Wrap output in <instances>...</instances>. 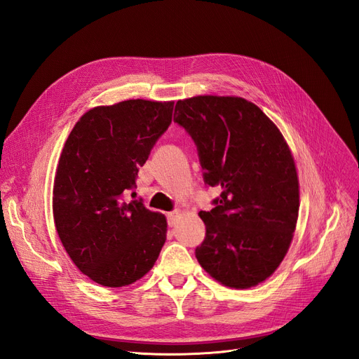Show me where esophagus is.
Wrapping results in <instances>:
<instances>
[{
	"label": "esophagus",
	"instance_id": "34e87169",
	"mask_svg": "<svg viewBox=\"0 0 359 359\" xmlns=\"http://www.w3.org/2000/svg\"><path fill=\"white\" fill-rule=\"evenodd\" d=\"M177 217H179V213H177V212H168V213H167L168 225H170V226H175L176 222H177Z\"/></svg>",
	"mask_w": 359,
	"mask_h": 359
}]
</instances>
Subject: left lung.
<instances>
[{"label":"left lung","mask_w":359,"mask_h":359,"mask_svg":"<svg viewBox=\"0 0 359 359\" xmlns=\"http://www.w3.org/2000/svg\"><path fill=\"white\" fill-rule=\"evenodd\" d=\"M175 122L198 147L204 182L222 189L200 212L205 238L201 267L228 287L248 289L279 269L294 238L299 209L295 161L276 123L241 97L179 100Z\"/></svg>","instance_id":"obj_1"}]
</instances>
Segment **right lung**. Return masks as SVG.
<instances>
[{"mask_svg": "<svg viewBox=\"0 0 359 359\" xmlns=\"http://www.w3.org/2000/svg\"><path fill=\"white\" fill-rule=\"evenodd\" d=\"M175 101L126 100L88 110L57 161L52 209L56 233L76 267L109 287L140 280L167 238V219L140 201L126 204Z\"/></svg>", "mask_w": 359, "mask_h": 359, "instance_id": "obj_1", "label": "right lung"}]
</instances>
